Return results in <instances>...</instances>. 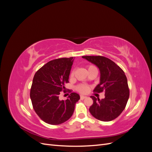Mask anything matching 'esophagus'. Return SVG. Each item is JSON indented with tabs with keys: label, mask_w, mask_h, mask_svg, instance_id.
<instances>
[{
	"label": "esophagus",
	"mask_w": 152,
	"mask_h": 152,
	"mask_svg": "<svg viewBox=\"0 0 152 152\" xmlns=\"http://www.w3.org/2000/svg\"><path fill=\"white\" fill-rule=\"evenodd\" d=\"M87 97H86V96H83V95H81L80 96V99H84L85 98H86Z\"/></svg>",
	"instance_id": "34e87169"
}]
</instances>
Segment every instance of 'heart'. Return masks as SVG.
<instances>
[{
    "label": "heart",
    "instance_id": "heart-1",
    "mask_svg": "<svg viewBox=\"0 0 152 152\" xmlns=\"http://www.w3.org/2000/svg\"><path fill=\"white\" fill-rule=\"evenodd\" d=\"M93 67H95V66H94L93 65H89L88 66V69L91 68H93ZM73 75V72H72L71 73V75ZM78 90H79L80 92V93H87V92L88 91L89 87H88V86H87L82 85V86H80L79 87V88H78Z\"/></svg>",
    "mask_w": 152,
    "mask_h": 152
}]
</instances>
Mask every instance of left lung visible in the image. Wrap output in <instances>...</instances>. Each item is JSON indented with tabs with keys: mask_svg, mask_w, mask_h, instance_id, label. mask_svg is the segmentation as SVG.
Wrapping results in <instances>:
<instances>
[{
	"mask_svg": "<svg viewBox=\"0 0 152 152\" xmlns=\"http://www.w3.org/2000/svg\"><path fill=\"white\" fill-rule=\"evenodd\" d=\"M82 58L97 66L100 71V82L94 92L104 91V98H91L93 104L89 112L98 120L108 122L120 115L125 109L129 97L127 77L125 73L111 59L102 56H84Z\"/></svg>",
	"mask_w": 152,
	"mask_h": 152,
	"instance_id": "left-lung-1",
	"label": "left lung"
}]
</instances>
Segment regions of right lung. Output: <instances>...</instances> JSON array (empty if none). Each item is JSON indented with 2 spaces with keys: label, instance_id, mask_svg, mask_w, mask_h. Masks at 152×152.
Here are the masks:
<instances>
[{
  "label": "right lung",
  "instance_id": "add662e5",
  "mask_svg": "<svg viewBox=\"0 0 152 152\" xmlns=\"http://www.w3.org/2000/svg\"><path fill=\"white\" fill-rule=\"evenodd\" d=\"M74 58H62L50 61L35 73L30 89L33 108L45 123L58 125L66 122L74 112L80 96L72 93L65 101L59 99L60 92L68 83Z\"/></svg>",
  "mask_w": 152,
  "mask_h": 152
}]
</instances>
